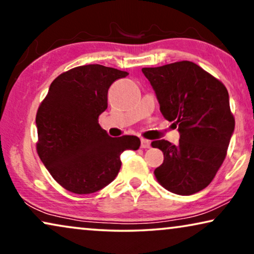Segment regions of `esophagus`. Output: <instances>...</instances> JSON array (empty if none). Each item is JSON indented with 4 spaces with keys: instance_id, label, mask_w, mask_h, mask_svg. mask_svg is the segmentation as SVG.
<instances>
[{
    "instance_id": "esophagus-1",
    "label": "esophagus",
    "mask_w": 254,
    "mask_h": 254,
    "mask_svg": "<svg viewBox=\"0 0 254 254\" xmlns=\"http://www.w3.org/2000/svg\"><path fill=\"white\" fill-rule=\"evenodd\" d=\"M141 148H149L151 147V141L147 140V139H141Z\"/></svg>"
}]
</instances>
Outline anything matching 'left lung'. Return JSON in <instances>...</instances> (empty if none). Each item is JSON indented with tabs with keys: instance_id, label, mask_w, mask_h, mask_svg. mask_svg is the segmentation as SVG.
Listing matches in <instances>:
<instances>
[{
	"instance_id": "left-lung-1",
	"label": "left lung",
	"mask_w": 254,
	"mask_h": 254,
	"mask_svg": "<svg viewBox=\"0 0 254 254\" xmlns=\"http://www.w3.org/2000/svg\"><path fill=\"white\" fill-rule=\"evenodd\" d=\"M162 115L178 127L180 142H152L163 152L154 170L164 189L190 195L208 187L226 159L235 119L224 85L190 61L142 67Z\"/></svg>"
}]
</instances>
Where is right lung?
<instances>
[{"label": "right lung", "mask_w": 254, "mask_h": 254, "mask_svg": "<svg viewBox=\"0 0 254 254\" xmlns=\"http://www.w3.org/2000/svg\"><path fill=\"white\" fill-rule=\"evenodd\" d=\"M127 71L88 64L73 67L54 79L39 107L37 151L53 178L65 190L88 194L115 180L121 154L137 151L135 135L113 138L100 127L108 107V90Z\"/></svg>", "instance_id": "obj_1"}]
</instances>
